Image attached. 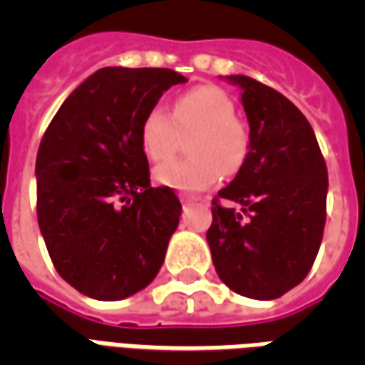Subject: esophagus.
I'll list each match as a JSON object with an SVG mask.
<instances>
[{"instance_id":"1","label":"esophagus","mask_w":365,"mask_h":365,"mask_svg":"<svg viewBox=\"0 0 365 365\" xmlns=\"http://www.w3.org/2000/svg\"><path fill=\"white\" fill-rule=\"evenodd\" d=\"M180 201H182L183 207H190V205H195L199 199L193 197V195H190V193H180Z\"/></svg>"}]
</instances>
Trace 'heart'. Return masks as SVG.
<instances>
[{
    "mask_svg": "<svg viewBox=\"0 0 365 365\" xmlns=\"http://www.w3.org/2000/svg\"><path fill=\"white\" fill-rule=\"evenodd\" d=\"M235 115V101L215 86L185 91L178 97L172 115L162 105L152 107L140 125V144L150 160L172 156L178 133L195 130L187 144L190 158L158 164L154 168L156 182L172 190L203 191L222 174H235L250 150L248 130Z\"/></svg>",
    "mask_w": 365,
    "mask_h": 365,
    "instance_id": "obj_1",
    "label": "heart"
}]
</instances>
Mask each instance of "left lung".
<instances>
[{"label": "left lung", "mask_w": 365, "mask_h": 365, "mask_svg": "<svg viewBox=\"0 0 365 365\" xmlns=\"http://www.w3.org/2000/svg\"><path fill=\"white\" fill-rule=\"evenodd\" d=\"M240 90L250 150L213 201L207 242L217 274L250 299L282 297L305 279L321 248L329 172L305 115L279 91L248 76H225Z\"/></svg>", "instance_id": "obj_1"}]
</instances>
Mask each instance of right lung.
I'll use <instances>...</instances> for the list:
<instances>
[{
    "mask_svg": "<svg viewBox=\"0 0 365 365\" xmlns=\"http://www.w3.org/2000/svg\"><path fill=\"white\" fill-rule=\"evenodd\" d=\"M183 82L168 68H101L66 97L41 140L38 229L60 277L88 297H130L164 264L182 203L150 185L140 125Z\"/></svg>",
    "mask_w": 365,
    "mask_h": 365,
    "instance_id": "right-lung-1",
    "label": "right lung"
}]
</instances>
